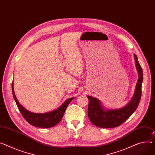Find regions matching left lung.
I'll use <instances>...</instances> for the list:
<instances>
[{"label": "left lung", "instance_id": "8db88e82", "mask_svg": "<svg viewBox=\"0 0 155 155\" xmlns=\"http://www.w3.org/2000/svg\"><path fill=\"white\" fill-rule=\"evenodd\" d=\"M134 59L138 78L132 99L124 107L116 109H105L99 99L87 96L89 99L88 117L90 121L95 126L101 128L118 127L125 122L136 110L141 96L143 71L135 54H134Z\"/></svg>", "mask_w": 155, "mask_h": 155}]
</instances>
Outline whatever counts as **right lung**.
<instances>
[{"label":"right lung","mask_w":155,"mask_h":155,"mask_svg":"<svg viewBox=\"0 0 155 155\" xmlns=\"http://www.w3.org/2000/svg\"><path fill=\"white\" fill-rule=\"evenodd\" d=\"M12 94L15 101L23 118L31 125L40 128H50L57 125L61 120L68 105L74 98L71 97L67 99L60 107L53 111L43 114H37L28 111L19 103L14 92V82H12Z\"/></svg>","instance_id":"add662e5"}]
</instances>
